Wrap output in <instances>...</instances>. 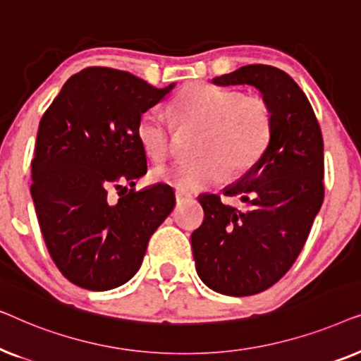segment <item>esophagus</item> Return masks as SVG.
Here are the masks:
<instances>
[{
  "label": "esophagus",
  "instance_id": "esophagus-1",
  "mask_svg": "<svg viewBox=\"0 0 361 361\" xmlns=\"http://www.w3.org/2000/svg\"><path fill=\"white\" fill-rule=\"evenodd\" d=\"M190 199L189 194H185V192H180V190H176V202L177 204H182V202Z\"/></svg>",
  "mask_w": 361,
  "mask_h": 361
}]
</instances>
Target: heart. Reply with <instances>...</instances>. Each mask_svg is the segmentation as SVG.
Listing matches in <instances>:
<instances>
[{"instance_id":"heart-1","label":"heart","mask_w":361,"mask_h":361,"mask_svg":"<svg viewBox=\"0 0 361 361\" xmlns=\"http://www.w3.org/2000/svg\"><path fill=\"white\" fill-rule=\"evenodd\" d=\"M177 128H202L195 152L200 157L159 166L151 172L180 192L202 190L225 180L228 169L250 171L268 149L274 135V111L264 97L245 95L235 88L190 82L167 105ZM136 140L151 159L169 156L174 126L159 113L145 111L136 123Z\"/></svg>"}]
</instances>
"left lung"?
Segmentation results:
<instances>
[{
    "label": "left lung",
    "mask_w": 361,
    "mask_h": 361,
    "mask_svg": "<svg viewBox=\"0 0 361 361\" xmlns=\"http://www.w3.org/2000/svg\"><path fill=\"white\" fill-rule=\"evenodd\" d=\"M212 82L253 85L274 111L268 149L224 192L248 209L200 195L204 224L190 238L199 278L216 293L243 298L278 283L302 251L324 202V140L305 93L279 68L253 63Z\"/></svg>",
    "instance_id": "left-lung-1"
}]
</instances>
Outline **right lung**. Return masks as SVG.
<instances>
[{
  "instance_id": "add662e5",
  "label": "right lung",
  "mask_w": 361,
  "mask_h": 361,
  "mask_svg": "<svg viewBox=\"0 0 361 361\" xmlns=\"http://www.w3.org/2000/svg\"><path fill=\"white\" fill-rule=\"evenodd\" d=\"M172 88L88 67L68 78L39 121L31 162L37 221L59 271L83 289L130 281L151 235L174 209L171 185L135 189L147 171L136 123ZM110 188L118 190L116 201Z\"/></svg>"
}]
</instances>
